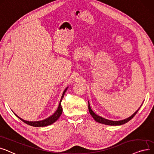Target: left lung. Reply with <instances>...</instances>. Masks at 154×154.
<instances>
[{"mask_svg": "<svg viewBox=\"0 0 154 154\" xmlns=\"http://www.w3.org/2000/svg\"><path fill=\"white\" fill-rule=\"evenodd\" d=\"M142 105H141V106ZM141 106H140V108L141 107ZM140 108H139L133 115H131L130 116H129L128 118H127V119H124V120H119V121H113V120H109L103 118V117H101V116H99V115H98L97 114H95L93 112L92 109H91V108L90 107V103H89V101H88L89 112H90V113L91 115V116L94 119V120L96 121V122H98V123H102V124H105V125H112V126L121 125H123V124H125V123H127L128 122H129L137 114V113L139 110V109H140Z\"/></svg>", "mask_w": 154, "mask_h": 154, "instance_id": "obj_1", "label": "left lung"}]
</instances>
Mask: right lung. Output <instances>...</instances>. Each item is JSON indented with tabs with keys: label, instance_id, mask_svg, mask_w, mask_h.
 <instances>
[{
	"label": "right lung",
	"instance_id": "right-lung-1",
	"mask_svg": "<svg viewBox=\"0 0 154 154\" xmlns=\"http://www.w3.org/2000/svg\"><path fill=\"white\" fill-rule=\"evenodd\" d=\"M68 87H67L66 88L63 93V94L61 96V100L60 101V103H59V106H58L57 107V109H56V111L52 115H51L50 116H49L48 118L45 119V120H40V121H35V122H29V121H27V120H24L23 119H22L21 118H20V117L19 116H17L16 114L14 113L16 115V116L17 117H18V118L23 121V122H24L25 123L27 124V125H29L31 126H32V127H46V126H48V125H51V124H53V123H54L56 120H57V119L60 118L61 115L62 114V112H63V108H62V106H61V101L64 97V95L66 93V90H68Z\"/></svg>",
	"mask_w": 154,
	"mask_h": 154
}]
</instances>
